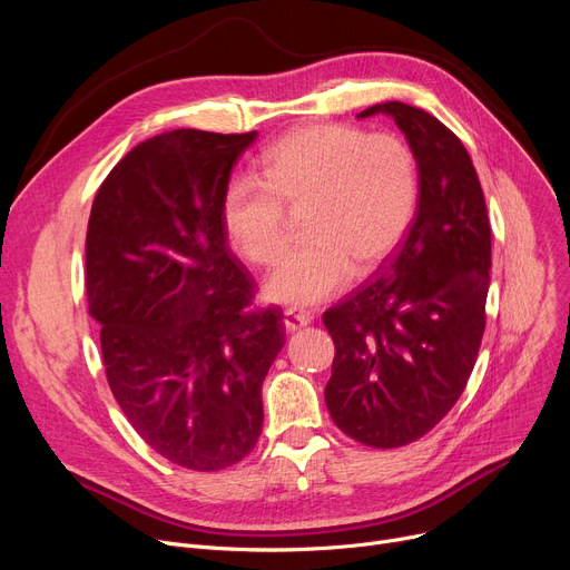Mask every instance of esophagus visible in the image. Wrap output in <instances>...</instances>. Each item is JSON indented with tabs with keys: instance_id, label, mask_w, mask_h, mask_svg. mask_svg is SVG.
I'll use <instances>...</instances> for the list:
<instances>
[{
	"instance_id": "34e87169",
	"label": "esophagus",
	"mask_w": 570,
	"mask_h": 570,
	"mask_svg": "<svg viewBox=\"0 0 570 570\" xmlns=\"http://www.w3.org/2000/svg\"><path fill=\"white\" fill-rule=\"evenodd\" d=\"M309 323V316L301 314V312H293V309H286L282 314V325L286 327V333H295L301 331V327H305Z\"/></svg>"
}]
</instances>
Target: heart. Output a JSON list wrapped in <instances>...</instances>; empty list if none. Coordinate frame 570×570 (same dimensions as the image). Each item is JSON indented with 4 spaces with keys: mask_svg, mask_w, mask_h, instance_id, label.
Returning <instances> with one entry per match:
<instances>
[{
    "mask_svg": "<svg viewBox=\"0 0 570 570\" xmlns=\"http://www.w3.org/2000/svg\"><path fill=\"white\" fill-rule=\"evenodd\" d=\"M258 183L233 177L219 217L233 252L249 265L275 263L284 247V209L301 213L305 243L267 277L263 295L291 309L331 301L351 279L387 261L411 226L417 168L393 134L318 122L269 145Z\"/></svg>",
    "mask_w": 570,
    "mask_h": 570,
    "instance_id": "1",
    "label": "heart"
}]
</instances>
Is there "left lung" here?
I'll return each mask as SVG.
<instances>
[{"mask_svg": "<svg viewBox=\"0 0 570 570\" xmlns=\"http://www.w3.org/2000/svg\"><path fill=\"white\" fill-rule=\"evenodd\" d=\"M417 164V207L383 275L323 314L335 342L325 404L372 448L425 436L464 393L485 333L492 228L462 140L421 108L385 101Z\"/></svg>", "mask_w": 570, "mask_h": 570, "instance_id": "8db88e82", "label": "left lung"}]
</instances>
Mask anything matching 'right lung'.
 Wrapping results in <instances>:
<instances>
[{
	"instance_id": "add662e5",
	"label": "right lung",
	"mask_w": 570,
	"mask_h": 570,
	"mask_svg": "<svg viewBox=\"0 0 570 570\" xmlns=\"http://www.w3.org/2000/svg\"><path fill=\"white\" fill-rule=\"evenodd\" d=\"M249 134L147 138L97 191L85 239L87 305L110 391L149 448L191 471L254 451L261 385L284 346L277 309L226 247L219 198Z\"/></svg>"
}]
</instances>
